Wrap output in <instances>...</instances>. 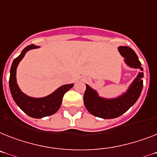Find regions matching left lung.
<instances>
[{"label":"left lung","instance_id":"obj_1","mask_svg":"<svg viewBox=\"0 0 157 157\" xmlns=\"http://www.w3.org/2000/svg\"><path fill=\"white\" fill-rule=\"evenodd\" d=\"M118 51L124 57V62L130 68H140L137 76L134 79L125 93L116 98L107 99L101 97L97 92L86 85L84 94V104L87 110L95 117L103 119L116 118L128 110L136 102L143 88V68L137 55L133 50L127 46H120Z\"/></svg>","mask_w":157,"mask_h":157}]
</instances>
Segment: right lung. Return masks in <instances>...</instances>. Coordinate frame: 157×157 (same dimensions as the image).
<instances>
[{
	"instance_id": "1",
	"label": "right lung",
	"mask_w": 157,
	"mask_h": 157,
	"mask_svg": "<svg viewBox=\"0 0 157 157\" xmlns=\"http://www.w3.org/2000/svg\"><path fill=\"white\" fill-rule=\"evenodd\" d=\"M37 48H39V46L31 44L22 50L21 53L13 61L9 77V89L14 101L24 113L33 118H42L56 113L62 103L64 93L73 86V84L62 85L50 95L41 98L29 97L22 93L17 83V68L28 51Z\"/></svg>"
}]
</instances>
